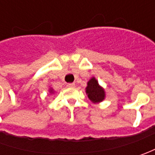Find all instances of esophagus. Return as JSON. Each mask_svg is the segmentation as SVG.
Here are the masks:
<instances>
[{
    "label": "esophagus",
    "mask_w": 155,
    "mask_h": 155,
    "mask_svg": "<svg viewBox=\"0 0 155 155\" xmlns=\"http://www.w3.org/2000/svg\"><path fill=\"white\" fill-rule=\"evenodd\" d=\"M67 86L68 87H75V84L74 83H72V84H67Z\"/></svg>",
    "instance_id": "obj_1"
}]
</instances>
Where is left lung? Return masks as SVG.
I'll list each match as a JSON object with an SVG mask.
<instances>
[{
	"instance_id": "obj_1",
	"label": "left lung",
	"mask_w": 155,
	"mask_h": 155,
	"mask_svg": "<svg viewBox=\"0 0 155 155\" xmlns=\"http://www.w3.org/2000/svg\"><path fill=\"white\" fill-rule=\"evenodd\" d=\"M85 92L89 99L93 104H99L106 97L105 90L98 84V81L95 77H92L87 83Z\"/></svg>"
}]
</instances>
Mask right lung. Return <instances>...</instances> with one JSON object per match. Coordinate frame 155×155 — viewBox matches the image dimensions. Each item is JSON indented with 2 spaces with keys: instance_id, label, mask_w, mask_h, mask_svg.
I'll return each instance as SVG.
<instances>
[{
  "instance_id": "1",
  "label": "right lung",
  "mask_w": 155,
  "mask_h": 155,
  "mask_svg": "<svg viewBox=\"0 0 155 155\" xmlns=\"http://www.w3.org/2000/svg\"><path fill=\"white\" fill-rule=\"evenodd\" d=\"M49 93H50L51 95H53V94L55 93V91H54V90H53L52 88H49Z\"/></svg>"
}]
</instances>
